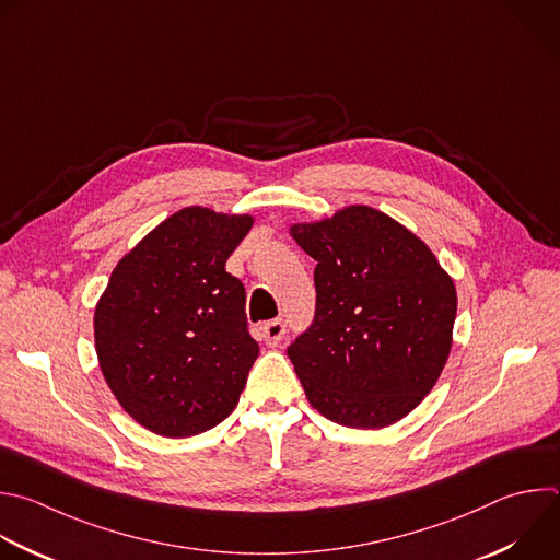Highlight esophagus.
<instances>
[{
	"instance_id": "34e87169",
	"label": "esophagus",
	"mask_w": 560,
	"mask_h": 560,
	"mask_svg": "<svg viewBox=\"0 0 560 560\" xmlns=\"http://www.w3.org/2000/svg\"><path fill=\"white\" fill-rule=\"evenodd\" d=\"M261 331H264L266 345H268V347H277V345L283 340V336H285V323H283L281 318H275V320L266 323V325L261 327Z\"/></svg>"
}]
</instances>
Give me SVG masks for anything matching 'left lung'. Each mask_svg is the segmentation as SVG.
Here are the masks:
<instances>
[{"instance_id":"1","label":"left lung","mask_w":560,"mask_h":560,"mask_svg":"<svg viewBox=\"0 0 560 560\" xmlns=\"http://www.w3.org/2000/svg\"><path fill=\"white\" fill-rule=\"evenodd\" d=\"M316 314L288 355L307 402L351 429H385L435 387L453 347L457 290L431 248L387 213L351 205L299 222Z\"/></svg>"}]
</instances>
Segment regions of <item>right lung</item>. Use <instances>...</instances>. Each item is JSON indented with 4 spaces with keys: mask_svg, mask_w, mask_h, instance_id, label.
I'll use <instances>...</instances> for the list:
<instances>
[{
    "mask_svg": "<svg viewBox=\"0 0 560 560\" xmlns=\"http://www.w3.org/2000/svg\"><path fill=\"white\" fill-rule=\"evenodd\" d=\"M248 213L186 207L116 264L94 310V345L118 405L147 431L191 438L240 402L259 355L246 290L226 259Z\"/></svg>",
    "mask_w": 560,
    "mask_h": 560,
    "instance_id": "obj_1",
    "label": "right lung"
}]
</instances>
